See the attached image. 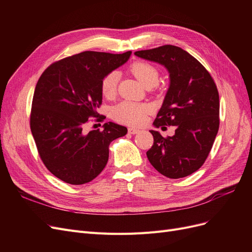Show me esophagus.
<instances>
[{
	"label": "esophagus",
	"mask_w": 252,
	"mask_h": 252,
	"mask_svg": "<svg viewBox=\"0 0 252 252\" xmlns=\"http://www.w3.org/2000/svg\"><path fill=\"white\" fill-rule=\"evenodd\" d=\"M140 131V129L138 128H135V127H128V133L131 134V135H135V134H138Z\"/></svg>",
	"instance_id": "obj_1"
}]
</instances>
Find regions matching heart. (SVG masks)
<instances>
[{
    "label": "heart",
    "mask_w": 252,
    "mask_h": 252,
    "mask_svg": "<svg viewBox=\"0 0 252 252\" xmlns=\"http://www.w3.org/2000/svg\"><path fill=\"white\" fill-rule=\"evenodd\" d=\"M129 69L141 85L146 89L155 87L159 81V72L149 63L138 61L131 64ZM118 78L119 73L117 71H112L104 76L101 83V91L105 97L110 98L115 94ZM150 110L151 109L147 104L123 102L114 107L112 115L119 123L138 126L144 123L146 114H148Z\"/></svg>",
    "instance_id": "1"
}]
</instances>
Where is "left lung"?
<instances>
[{
  "mask_svg": "<svg viewBox=\"0 0 252 252\" xmlns=\"http://www.w3.org/2000/svg\"><path fill=\"white\" fill-rule=\"evenodd\" d=\"M135 55L164 66L169 74V86L153 125L175 126V135L163 138L159 131L150 130L154 143L146 153L148 160L169 179L187 177L202 166L218 134L217 86L204 66L182 48L165 45L137 51Z\"/></svg>",
  "mask_w": 252,
  "mask_h": 252,
  "instance_id": "1",
  "label": "left lung"
}]
</instances>
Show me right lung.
<instances>
[{"label": "right lung", "mask_w": 252, "mask_h": 252, "mask_svg": "<svg viewBox=\"0 0 252 252\" xmlns=\"http://www.w3.org/2000/svg\"><path fill=\"white\" fill-rule=\"evenodd\" d=\"M130 54L82 52L53 63L39 77L31 129L44 164L61 181L83 185L94 180L107 164L110 143L126 135V126L111 122L88 134L84 127L90 117L99 116L102 79Z\"/></svg>", "instance_id": "1"}]
</instances>
